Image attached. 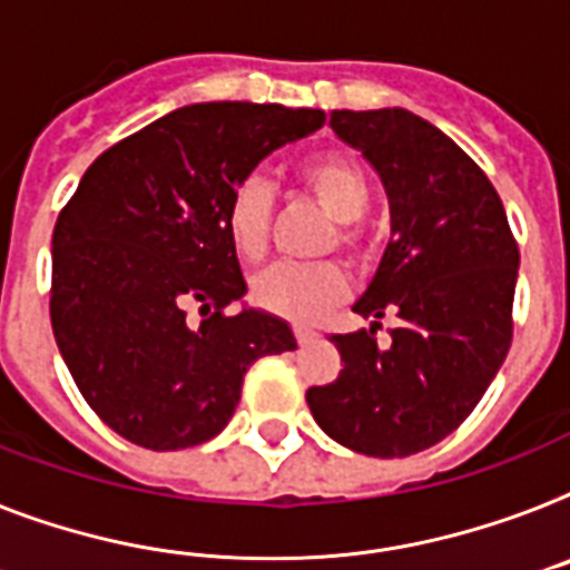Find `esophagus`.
Returning a JSON list of instances; mask_svg holds the SVG:
<instances>
[{
  "instance_id": "esophagus-1",
  "label": "esophagus",
  "mask_w": 570,
  "mask_h": 570,
  "mask_svg": "<svg viewBox=\"0 0 570 570\" xmlns=\"http://www.w3.org/2000/svg\"><path fill=\"white\" fill-rule=\"evenodd\" d=\"M294 335H296V343H299V346H308V343L317 341V332H314V328H305V326H296Z\"/></svg>"
}]
</instances>
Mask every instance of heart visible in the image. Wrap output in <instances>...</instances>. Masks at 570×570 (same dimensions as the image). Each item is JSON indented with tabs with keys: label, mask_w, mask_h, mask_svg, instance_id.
<instances>
[{
	"label": "heart",
	"mask_w": 570,
	"mask_h": 570,
	"mask_svg": "<svg viewBox=\"0 0 570 570\" xmlns=\"http://www.w3.org/2000/svg\"><path fill=\"white\" fill-rule=\"evenodd\" d=\"M299 183L337 220V247L350 256H361L364 242L355 220L370 206V180L364 168L341 154H323L299 168ZM271 212H274V195L262 177H247L229 197V242L235 253L247 262H258L267 253ZM343 296H346V276L335 265H274L253 279V299L265 312L294 323H314L328 308H335Z\"/></svg>",
	"instance_id": "obj_1"
}]
</instances>
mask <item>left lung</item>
I'll use <instances>...</instances> for the list:
<instances>
[{
	"mask_svg": "<svg viewBox=\"0 0 570 570\" xmlns=\"http://www.w3.org/2000/svg\"><path fill=\"white\" fill-rule=\"evenodd\" d=\"M328 125L379 171L390 242L352 305L373 323L328 337L343 370L305 402L335 443L407 458L460 428L504 364L519 244L495 186L440 127L402 107L332 110ZM384 313L400 323L379 347Z\"/></svg>",
	"mask_w": 570,
	"mask_h": 570,
	"instance_id": "obj_1",
	"label": "left lung"
}]
</instances>
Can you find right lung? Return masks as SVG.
<instances>
[{
  "label": "right lung",
  "mask_w": 570,
  "mask_h": 570,
  "mask_svg": "<svg viewBox=\"0 0 570 570\" xmlns=\"http://www.w3.org/2000/svg\"><path fill=\"white\" fill-rule=\"evenodd\" d=\"M323 121L282 105H189L87 168L51 235V328L119 436L150 451L206 443L233 420L253 361L296 350L274 314H224L247 294L227 206L267 154Z\"/></svg>",
  "instance_id": "obj_1"
}]
</instances>
